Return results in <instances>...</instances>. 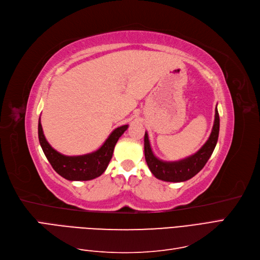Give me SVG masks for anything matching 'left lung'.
I'll list each match as a JSON object with an SVG mask.
<instances>
[{"instance_id":"left-lung-1","label":"left lung","mask_w":260,"mask_h":260,"mask_svg":"<svg viewBox=\"0 0 260 260\" xmlns=\"http://www.w3.org/2000/svg\"><path fill=\"white\" fill-rule=\"evenodd\" d=\"M219 115L215 109V119L211 135L205 145L195 154L177 161H164L157 158L153 153L148 133L145 134V157L151 172L155 178L167 182H183L196 176L205 167L208 159L212 155L218 139Z\"/></svg>"}]
</instances>
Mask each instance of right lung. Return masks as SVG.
Segmentation results:
<instances>
[{"instance_id":"add662e5","label":"right lung","mask_w":260,"mask_h":260,"mask_svg":"<svg viewBox=\"0 0 260 260\" xmlns=\"http://www.w3.org/2000/svg\"><path fill=\"white\" fill-rule=\"evenodd\" d=\"M127 127L128 125L117 127L99 150L78 156L63 155L48 143L43 132L41 117L38 120V139L47 159L61 177L70 181H89L100 177L108 167L115 143Z\"/></svg>"}]
</instances>
